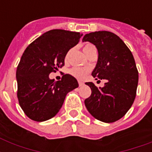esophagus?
<instances>
[{
    "mask_svg": "<svg viewBox=\"0 0 152 152\" xmlns=\"http://www.w3.org/2000/svg\"><path fill=\"white\" fill-rule=\"evenodd\" d=\"M78 83H79V86H80V87H82V86L84 84V83H83V82H82V81H80V80H79Z\"/></svg>",
    "mask_w": 152,
    "mask_h": 152,
    "instance_id": "1",
    "label": "esophagus"
}]
</instances>
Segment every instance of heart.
I'll list each match as a JSON object with an SVG mask.
<instances>
[{
    "mask_svg": "<svg viewBox=\"0 0 152 152\" xmlns=\"http://www.w3.org/2000/svg\"><path fill=\"white\" fill-rule=\"evenodd\" d=\"M93 47H95V46L91 45V44H86L84 45L83 48V51L84 53V54H86L88 51L90 50L91 49L93 48ZM67 57H68V55H67ZM88 69H84V68H79V67H75V68H72V69L70 70V72L72 76H74L75 77L78 79H83L85 78V76H87V74L88 73Z\"/></svg>",
    "mask_w": 152,
    "mask_h": 152,
    "instance_id": "heart-1",
    "label": "heart"
}]
</instances>
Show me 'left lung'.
<instances>
[{"label":"left lung","instance_id":"left-lung-1","mask_svg":"<svg viewBox=\"0 0 152 152\" xmlns=\"http://www.w3.org/2000/svg\"><path fill=\"white\" fill-rule=\"evenodd\" d=\"M83 42L94 44L99 53L91 75L107 80L99 88L92 82L85 83L91 89V95L84 101L86 108L97 120L114 122L125 116L136 98L139 75L134 57L125 42L112 32L86 34Z\"/></svg>","mask_w":152,"mask_h":152}]
</instances>
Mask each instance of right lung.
Instances as JSON below:
<instances>
[{"label":"right lung","mask_w":152,"mask_h":152,"mask_svg":"<svg viewBox=\"0 0 152 152\" xmlns=\"http://www.w3.org/2000/svg\"><path fill=\"white\" fill-rule=\"evenodd\" d=\"M83 34L54 29L44 33L30 44L16 69L17 97L25 114L35 121L53 118L61 108L69 91L78 88L76 79L64 74L61 80L49 75L64 66V58L78 44Z\"/></svg>","instance_id":"right-lung-1"}]
</instances>
